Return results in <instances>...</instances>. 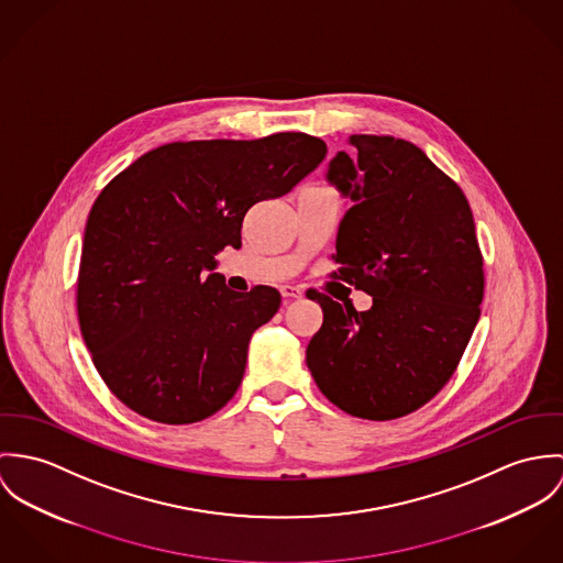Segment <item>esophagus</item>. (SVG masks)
<instances>
[{"label": "esophagus", "mask_w": 563, "mask_h": 563, "mask_svg": "<svg viewBox=\"0 0 563 563\" xmlns=\"http://www.w3.org/2000/svg\"><path fill=\"white\" fill-rule=\"evenodd\" d=\"M280 294H283V298H287V300H300V298H302V289L296 287V285H283V287H280Z\"/></svg>", "instance_id": "esophagus-1"}]
</instances>
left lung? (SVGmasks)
I'll return each instance as SVG.
<instances>
[{"instance_id":"8db88e82","label":"left lung","mask_w":563,"mask_h":563,"mask_svg":"<svg viewBox=\"0 0 563 563\" xmlns=\"http://www.w3.org/2000/svg\"><path fill=\"white\" fill-rule=\"evenodd\" d=\"M328 179L354 200L336 252L369 311L309 289L323 323L307 347L319 390L343 412L390 421L426 406L457 369L482 314L484 256L460 186L412 142L356 133ZM345 303V302H343Z\"/></svg>"}]
</instances>
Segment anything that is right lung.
Masks as SVG:
<instances>
[{
	"label": "right lung",
	"instance_id": "right-lung-1",
	"mask_svg": "<svg viewBox=\"0 0 563 563\" xmlns=\"http://www.w3.org/2000/svg\"><path fill=\"white\" fill-rule=\"evenodd\" d=\"M323 140L170 142L97 196L77 274V319L106 386L140 417L188 426L238 393L252 332L280 307L274 287L231 291L213 256L242 246L254 202L278 198L325 157Z\"/></svg>",
	"mask_w": 563,
	"mask_h": 563
}]
</instances>
